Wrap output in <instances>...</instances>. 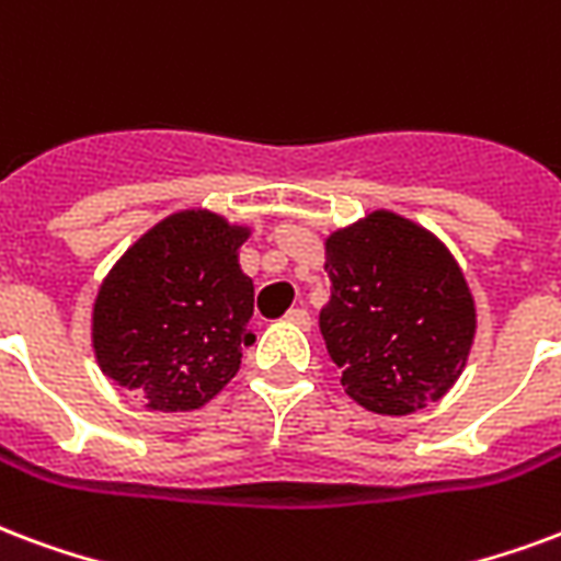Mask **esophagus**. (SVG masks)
I'll use <instances>...</instances> for the list:
<instances>
[{
    "mask_svg": "<svg viewBox=\"0 0 561 561\" xmlns=\"http://www.w3.org/2000/svg\"><path fill=\"white\" fill-rule=\"evenodd\" d=\"M285 321L297 323L300 330H309V327H312V314L306 312V309H291V312L285 314Z\"/></svg>",
    "mask_w": 561,
    "mask_h": 561,
    "instance_id": "esophagus-1",
    "label": "esophagus"
}]
</instances>
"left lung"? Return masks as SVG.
<instances>
[{
    "mask_svg": "<svg viewBox=\"0 0 561 561\" xmlns=\"http://www.w3.org/2000/svg\"><path fill=\"white\" fill-rule=\"evenodd\" d=\"M323 267L321 333L344 392L380 416L446 396L476 339V300L449 247L380 207L323 240Z\"/></svg>",
    "mask_w": 561,
    "mask_h": 561,
    "instance_id": "left-lung-1",
    "label": "left lung"
}]
</instances>
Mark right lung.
Instances as JSON below:
<instances>
[{
	"label": "right lung",
	"mask_w": 561,
	"mask_h": 561,
	"mask_svg": "<svg viewBox=\"0 0 561 561\" xmlns=\"http://www.w3.org/2000/svg\"><path fill=\"white\" fill-rule=\"evenodd\" d=\"M249 226L190 207L145 231L103 276L91 309L101 371L145 410L205 408L238 375L255 285L240 270Z\"/></svg>",
	"instance_id": "obj_1"
}]
</instances>
